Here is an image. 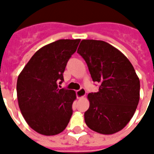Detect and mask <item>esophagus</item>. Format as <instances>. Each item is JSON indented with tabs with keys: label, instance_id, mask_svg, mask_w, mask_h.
Masks as SVG:
<instances>
[{
	"label": "esophagus",
	"instance_id": "obj_1",
	"mask_svg": "<svg viewBox=\"0 0 154 154\" xmlns=\"http://www.w3.org/2000/svg\"><path fill=\"white\" fill-rule=\"evenodd\" d=\"M76 94H77V99H81V98H83L84 96H85L86 95V91H85V88H81L80 90H77L76 91Z\"/></svg>",
	"mask_w": 154,
	"mask_h": 154
}]
</instances>
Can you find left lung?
I'll return each mask as SVG.
<instances>
[{"label": "left lung", "instance_id": "left-lung-1", "mask_svg": "<svg viewBox=\"0 0 154 154\" xmlns=\"http://www.w3.org/2000/svg\"><path fill=\"white\" fill-rule=\"evenodd\" d=\"M77 53L83 57L99 91L89 93V108L85 113L88 127L111 135L127 125L139 101L140 81L128 58L103 41L82 40Z\"/></svg>", "mask_w": 154, "mask_h": 154}]
</instances>
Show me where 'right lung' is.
<instances>
[{
  "instance_id": "add662e5",
  "label": "right lung",
  "mask_w": 154,
  "mask_h": 154,
  "mask_svg": "<svg viewBox=\"0 0 154 154\" xmlns=\"http://www.w3.org/2000/svg\"><path fill=\"white\" fill-rule=\"evenodd\" d=\"M80 39H62L45 45L31 57L17 80L19 109L29 127L44 135L59 134L73 114L77 96L73 90L59 88L66 66Z\"/></svg>"
}]
</instances>
